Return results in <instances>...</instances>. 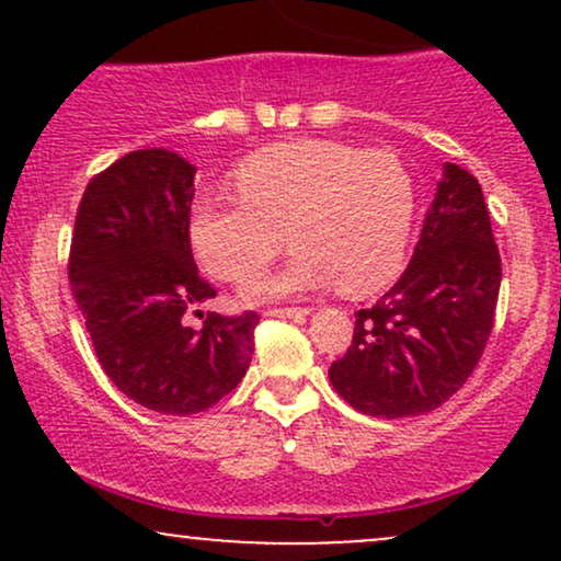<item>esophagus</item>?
Here are the masks:
<instances>
[{
    "label": "esophagus",
    "mask_w": 561,
    "mask_h": 561,
    "mask_svg": "<svg viewBox=\"0 0 561 561\" xmlns=\"http://www.w3.org/2000/svg\"><path fill=\"white\" fill-rule=\"evenodd\" d=\"M268 317H279V319H295V321H306L308 313H311V308H272V311H266Z\"/></svg>",
    "instance_id": "obj_1"
}]
</instances>
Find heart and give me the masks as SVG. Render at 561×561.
Instances as JSON below:
<instances>
[{"label":"heart","instance_id":"1","mask_svg":"<svg viewBox=\"0 0 561 561\" xmlns=\"http://www.w3.org/2000/svg\"><path fill=\"white\" fill-rule=\"evenodd\" d=\"M234 199L199 197L190 240L210 274L242 282L276 259L287 240L298 253L282 272L248 282L244 298H282L334 285L364 298L401 272L416 214L409 165L396 152L343 141L272 145L234 171Z\"/></svg>","mask_w":561,"mask_h":561}]
</instances>
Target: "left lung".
Here are the masks:
<instances>
[{"label":"left lung","instance_id":"obj_1","mask_svg":"<svg viewBox=\"0 0 561 561\" xmlns=\"http://www.w3.org/2000/svg\"><path fill=\"white\" fill-rule=\"evenodd\" d=\"M501 259L478 179L443 163L435 199L401 279L356 313L332 388L382 420L420 416L454 396L493 330Z\"/></svg>","mask_w":561,"mask_h":561}]
</instances>
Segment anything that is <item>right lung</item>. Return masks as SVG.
I'll return each instance as SVG.
<instances>
[{
  "label": "right lung",
  "mask_w": 561,
  "mask_h": 561,
  "mask_svg": "<svg viewBox=\"0 0 561 561\" xmlns=\"http://www.w3.org/2000/svg\"><path fill=\"white\" fill-rule=\"evenodd\" d=\"M197 169L179 152L134 150L89 182L68 276L111 382L158 414L186 416L229 396L253 358L259 313H186L216 298L190 248Z\"/></svg>",
  "instance_id": "add662e5"
}]
</instances>
